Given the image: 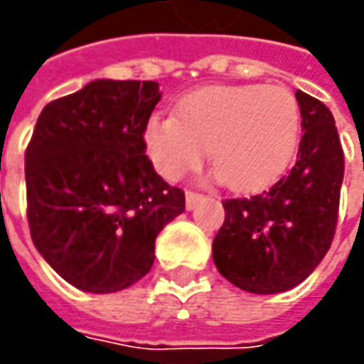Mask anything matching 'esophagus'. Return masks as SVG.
<instances>
[{
  "instance_id": "1",
  "label": "esophagus",
  "mask_w": 364,
  "mask_h": 364,
  "mask_svg": "<svg viewBox=\"0 0 364 364\" xmlns=\"http://www.w3.org/2000/svg\"><path fill=\"white\" fill-rule=\"evenodd\" d=\"M203 198L204 196L203 194H198V192H186V208H188V210H192V208L200 203Z\"/></svg>"
}]
</instances>
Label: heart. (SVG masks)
<instances>
[{"label":"heart","instance_id":"b5f03b06","mask_svg":"<svg viewBox=\"0 0 364 364\" xmlns=\"http://www.w3.org/2000/svg\"><path fill=\"white\" fill-rule=\"evenodd\" d=\"M301 135V109L286 87L223 85L182 97L176 115H149L144 146L170 182L203 166L206 151L232 190L269 186L291 164Z\"/></svg>","mask_w":364,"mask_h":364}]
</instances>
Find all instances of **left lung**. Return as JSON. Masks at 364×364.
Masks as SVG:
<instances>
[{"label":"left lung","instance_id":"8db88e82","mask_svg":"<svg viewBox=\"0 0 364 364\" xmlns=\"http://www.w3.org/2000/svg\"><path fill=\"white\" fill-rule=\"evenodd\" d=\"M301 129L296 166L272 188L225 200L213 241L218 273L251 294H279L301 284L334 239L344 154L330 109L296 91Z\"/></svg>","mask_w":364,"mask_h":364}]
</instances>
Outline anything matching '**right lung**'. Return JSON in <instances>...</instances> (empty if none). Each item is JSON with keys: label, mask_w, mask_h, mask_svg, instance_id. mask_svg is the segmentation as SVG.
I'll return each instance as SVG.
<instances>
[{"label": "right lung", "mask_w": 364, "mask_h": 364, "mask_svg": "<svg viewBox=\"0 0 364 364\" xmlns=\"http://www.w3.org/2000/svg\"><path fill=\"white\" fill-rule=\"evenodd\" d=\"M154 80L99 78L42 109L26 149L28 225L70 286L111 294L154 265L158 232L184 213V192L156 174L144 125Z\"/></svg>", "instance_id": "right-lung-1"}]
</instances>
